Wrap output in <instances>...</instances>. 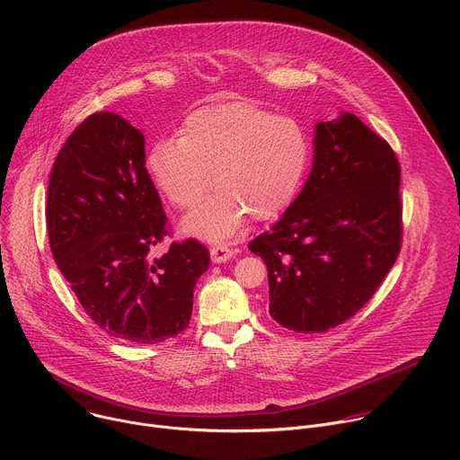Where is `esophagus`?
<instances>
[{"label":"esophagus","instance_id":"obj_1","mask_svg":"<svg viewBox=\"0 0 460 460\" xmlns=\"http://www.w3.org/2000/svg\"><path fill=\"white\" fill-rule=\"evenodd\" d=\"M233 254H234V251L226 243H218L211 249V258H213V261H217V264H222V261L231 260Z\"/></svg>","mask_w":460,"mask_h":460}]
</instances>
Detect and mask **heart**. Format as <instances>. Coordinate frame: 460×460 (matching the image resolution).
Returning a JSON list of instances; mask_svg holds the SVG:
<instances>
[{
	"label": "heart",
	"instance_id": "obj_1",
	"mask_svg": "<svg viewBox=\"0 0 460 460\" xmlns=\"http://www.w3.org/2000/svg\"><path fill=\"white\" fill-rule=\"evenodd\" d=\"M307 164L304 128L249 102L190 112L180 137L158 140L147 155L153 181L178 209L199 206L215 181L218 190L183 222L189 234L206 240L231 236L249 215L279 217L295 199Z\"/></svg>",
	"mask_w": 460,
	"mask_h": 460
}]
</instances>
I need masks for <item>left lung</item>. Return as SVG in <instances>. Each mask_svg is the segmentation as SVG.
Returning a JSON list of instances; mask_svg holds the SVG:
<instances>
[{
    "label": "left lung",
    "mask_w": 460,
    "mask_h": 460,
    "mask_svg": "<svg viewBox=\"0 0 460 460\" xmlns=\"http://www.w3.org/2000/svg\"><path fill=\"white\" fill-rule=\"evenodd\" d=\"M401 164L358 116L320 121L313 171L282 218L249 251L268 266L270 314L323 333L362 309L402 245Z\"/></svg>",
    "instance_id": "1"
}]
</instances>
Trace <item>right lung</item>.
I'll list each match as a JSON object with an SVG mask.
<instances>
[{"label":"right lung","mask_w":460,"mask_h":460,"mask_svg":"<svg viewBox=\"0 0 460 460\" xmlns=\"http://www.w3.org/2000/svg\"><path fill=\"white\" fill-rule=\"evenodd\" d=\"M47 231L61 275L107 335L158 344L189 325L209 251L185 238L153 254L171 226L144 135L121 116L94 112L65 140L49 176Z\"/></svg>","instance_id":"1"}]
</instances>
